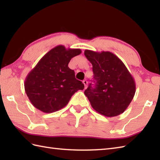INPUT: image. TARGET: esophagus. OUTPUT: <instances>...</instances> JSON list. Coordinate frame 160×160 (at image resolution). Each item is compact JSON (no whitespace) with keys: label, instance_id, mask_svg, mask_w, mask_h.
<instances>
[{"label":"esophagus","instance_id":"34e87169","mask_svg":"<svg viewBox=\"0 0 160 160\" xmlns=\"http://www.w3.org/2000/svg\"><path fill=\"white\" fill-rule=\"evenodd\" d=\"M82 82H83V84H84V87L87 88V84H88V82H87V81L86 80H84L82 81Z\"/></svg>","mask_w":160,"mask_h":160}]
</instances>
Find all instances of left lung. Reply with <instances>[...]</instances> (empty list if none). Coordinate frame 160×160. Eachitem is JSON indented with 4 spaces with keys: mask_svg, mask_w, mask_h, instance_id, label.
<instances>
[{
    "mask_svg": "<svg viewBox=\"0 0 160 160\" xmlns=\"http://www.w3.org/2000/svg\"><path fill=\"white\" fill-rule=\"evenodd\" d=\"M92 64L94 85L84 91L91 107L106 117H115L127 109L135 93L132 75L119 58L110 52L84 51Z\"/></svg>",
    "mask_w": 160,
    "mask_h": 160,
    "instance_id": "left-lung-1",
    "label": "left lung"
}]
</instances>
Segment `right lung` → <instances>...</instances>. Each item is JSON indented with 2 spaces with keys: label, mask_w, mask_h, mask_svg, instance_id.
I'll return each mask as SVG.
<instances>
[{
  "label": "right lung",
  "mask_w": 160,
  "mask_h": 160,
  "mask_svg": "<svg viewBox=\"0 0 160 160\" xmlns=\"http://www.w3.org/2000/svg\"><path fill=\"white\" fill-rule=\"evenodd\" d=\"M81 53L80 49L58 45L40 60L25 80V92L33 107L53 113L65 107L76 91L84 89V84L68 67L71 59Z\"/></svg>",
  "instance_id": "add662e5"
}]
</instances>
